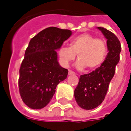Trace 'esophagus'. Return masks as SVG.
I'll use <instances>...</instances> for the list:
<instances>
[{"instance_id": "esophagus-1", "label": "esophagus", "mask_w": 131, "mask_h": 131, "mask_svg": "<svg viewBox=\"0 0 131 131\" xmlns=\"http://www.w3.org/2000/svg\"><path fill=\"white\" fill-rule=\"evenodd\" d=\"M68 74L69 75H75V73L73 71H72V70H69L68 71Z\"/></svg>"}]
</instances>
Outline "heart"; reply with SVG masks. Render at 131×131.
<instances>
[{
	"instance_id": "b5f03b06",
	"label": "heart",
	"mask_w": 131,
	"mask_h": 131,
	"mask_svg": "<svg viewBox=\"0 0 131 131\" xmlns=\"http://www.w3.org/2000/svg\"><path fill=\"white\" fill-rule=\"evenodd\" d=\"M108 48L105 41L96 39L89 33L75 36L70 41V47L61 46L58 50V57L61 65L67 67L77 57L76 67L83 70L86 67L94 70L102 65L107 55Z\"/></svg>"
}]
</instances>
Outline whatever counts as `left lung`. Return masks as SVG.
Instances as JSON below:
<instances>
[{
    "mask_svg": "<svg viewBox=\"0 0 131 131\" xmlns=\"http://www.w3.org/2000/svg\"><path fill=\"white\" fill-rule=\"evenodd\" d=\"M107 39L108 54L103 64L88 74L81 75L74 97L78 105L86 110H91L103 102L109 83L112 80L115 67L120 60L121 46L118 37L103 27H97Z\"/></svg>",
    "mask_w": 131,
    "mask_h": 131,
    "instance_id": "obj_1",
    "label": "left lung"
}]
</instances>
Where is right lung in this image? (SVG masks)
<instances>
[{"label": "right lung", "instance_id": "right-lung-1", "mask_svg": "<svg viewBox=\"0 0 131 131\" xmlns=\"http://www.w3.org/2000/svg\"><path fill=\"white\" fill-rule=\"evenodd\" d=\"M72 32L48 27L30 40L19 69V90L23 102L32 109L45 107L68 70L59 64L58 51Z\"/></svg>", "mask_w": 131, "mask_h": 131}]
</instances>
